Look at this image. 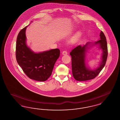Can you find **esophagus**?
I'll use <instances>...</instances> for the list:
<instances>
[{
  "mask_svg": "<svg viewBox=\"0 0 120 120\" xmlns=\"http://www.w3.org/2000/svg\"><path fill=\"white\" fill-rule=\"evenodd\" d=\"M62 54L63 55H67V54H68V52L66 51H64L62 52Z\"/></svg>",
  "mask_w": 120,
  "mask_h": 120,
  "instance_id": "obj_1",
  "label": "esophagus"
}]
</instances>
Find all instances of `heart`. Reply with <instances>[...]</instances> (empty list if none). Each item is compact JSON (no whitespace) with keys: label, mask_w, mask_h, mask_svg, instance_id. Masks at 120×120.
Segmentation results:
<instances>
[{"label":"heart","mask_w":120,"mask_h":120,"mask_svg":"<svg viewBox=\"0 0 120 120\" xmlns=\"http://www.w3.org/2000/svg\"><path fill=\"white\" fill-rule=\"evenodd\" d=\"M81 35V32L80 31L77 32L73 36V37L71 40V43H75V42L78 40V39L80 38Z\"/></svg>","instance_id":"heart-1"}]
</instances>
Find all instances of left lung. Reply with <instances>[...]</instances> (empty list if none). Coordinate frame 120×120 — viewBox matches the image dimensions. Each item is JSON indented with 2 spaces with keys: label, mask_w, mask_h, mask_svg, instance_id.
<instances>
[{
  "label": "left lung",
  "mask_w": 120,
  "mask_h": 120,
  "mask_svg": "<svg viewBox=\"0 0 120 120\" xmlns=\"http://www.w3.org/2000/svg\"><path fill=\"white\" fill-rule=\"evenodd\" d=\"M100 40L94 43L87 42L85 45L77 46L70 54L71 57V66L73 76L78 81H85L95 78L102 71L106 63L108 57V47L106 38L101 31L99 34ZM97 46L102 51L101 61L96 69H91L86 62V54L91 47Z\"/></svg>",
  "instance_id": "1"
}]
</instances>
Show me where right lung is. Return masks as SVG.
I'll use <instances>...</instances> for the list:
<instances>
[{
	"mask_svg": "<svg viewBox=\"0 0 120 120\" xmlns=\"http://www.w3.org/2000/svg\"><path fill=\"white\" fill-rule=\"evenodd\" d=\"M28 26L19 33L16 43V59L24 73L32 80L44 81L51 75L54 64L60 56V50L52 49L35 52L26 44V31Z\"/></svg>",
	"mask_w": 120,
	"mask_h": 120,
	"instance_id": "right-lung-1",
	"label": "right lung"
}]
</instances>
